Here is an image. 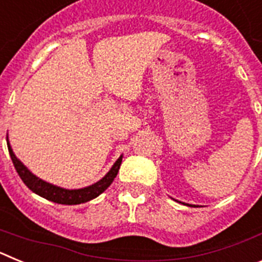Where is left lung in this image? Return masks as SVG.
I'll return each mask as SVG.
<instances>
[{
  "label": "left lung",
  "mask_w": 262,
  "mask_h": 262,
  "mask_svg": "<svg viewBox=\"0 0 262 262\" xmlns=\"http://www.w3.org/2000/svg\"><path fill=\"white\" fill-rule=\"evenodd\" d=\"M187 206H189V205H187Z\"/></svg>",
  "instance_id": "8db88e82"
}]
</instances>
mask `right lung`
Returning <instances> with one entry per match:
<instances>
[{"label":"right lung","mask_w":262,"mask_h":262,"mask_svg":"<svg viewBox=\"0 0 262 262\" xmlns=\"http://www.w3.org/2000/svg\"><path fill=\"white\" fill-rule=\"evenodd\" d=\"M6 140H8L9 154H10L14 168H15L17 173L19 174L20 180L25 182V185L29 187L32 193L38 194V195L43 196V198L51 201V202L60 203V205H80V203H85L88 201L94 200L99 194H102L110 186L111 182L114 181V178L117 177L118 172H119L120 164H122V157H123L120 156L114 163L113 168L108 170L107 174L103 178H101L98 182L90 185V186L82 187V189L68 190V189H62V187L48 184V182L43 181L39 177H36L35 174H32L29 169L17 159V156L14 155L13 149L10 147V143H9L8 136H6Z\"/></svg>","instance_id":"1"}]
</instances>
